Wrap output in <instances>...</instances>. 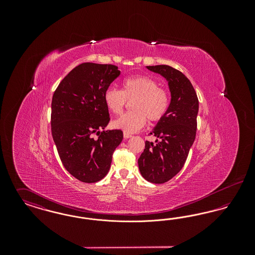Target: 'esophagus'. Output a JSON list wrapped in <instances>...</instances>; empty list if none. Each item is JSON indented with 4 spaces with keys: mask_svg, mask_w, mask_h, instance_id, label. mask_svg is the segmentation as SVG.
<instances>
[{
    "mask_svg": "<svg viewBox=\"0 0 255 255\" xmlns=\"http://www.w3.org/2000/svg\"><path fill=\"white\" fill-rule=\"evenodd\" d=\"M123 136H124V138H130V137H132V134L129 133H124Z\"/></svg>",
    "mask_w": 255,
    "mask_h": 255,
    "instance_id": "obj_1",
    "label": "esophagus"
}]
</instances>
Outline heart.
Segmentation results:
<instances>
[{"label":"heart","instance_id":"obj_1","mask_svg":"<svg viewBox=\"0 0 255 255\" xmlns=\"http://www.w3.org/2000/svg\"><path fill=\"white\" fill-rule=\"evenodd\" d=\"M104 102L114 115H121L127 101H131L132 112L124 114L113 125L124 133H133L146 123L162 120L169 108V95L159 87L158 81L147 75L127 77L122 90L109 87L104 92Z\"/></svg>","mask_w":255,"mask_h":255}]
</instances>
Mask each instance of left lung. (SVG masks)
<instances>
[{
  "mask_svg": "<svg viewBox=\"0 0 255 255\" xmlns=\"http://www.w3.org/2000/svg\"><path fill=\"white\" fill-rule=\"evenodd\" d=\"M146 68L168 81L171 102L165 116L150 133L157 137L156 141L146 140L137 162L146 181L164 183L181 171L194 142L199 100L191 82L180 71L167 65Z\"/></svg>",
  "mask_w": 255,
  "mask_h": 255,
  "instance_id": "1",
  "label": "left lung"
}]
</instances>
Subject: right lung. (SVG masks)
<instances>
[{
	"label": "right lung",
	"instance_id": "1",
	"mask_svg": "<svg viewBox=\"0 0 255 255\" xmlns=\"http://www.w3.org/2000/svg\"><path fill=\"white\" fill-rule=\"evenodd\" d=\"M121 74L111 64L82 63L68 73L51 101V134L66 170L80 182L102 180L109 172L122 130L104 129L110 122L104 92ZM97 133L98 139H94Z\"/></svg>",
	"mask_w": 255,
	"mask_h": 255
}]
</instances>
